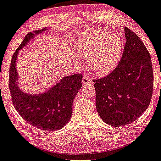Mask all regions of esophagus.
Instances as JSON below:
<instances>
[{"label":"esophagus","mask_w":161,"mask_h":161,"mask_svg":"<svg viewBox=\"0 0 161 161\" xmlns=\"http://www.w3.org/2000/svg\"><path fill=\"white\" fill-rule=\"evenodd\" d=\"M90 78L88 76H85L83 77V79H82V84L83 85H87L88 83H90Z\"/></svg>","instance_id":"obj_1"}]
</instances>
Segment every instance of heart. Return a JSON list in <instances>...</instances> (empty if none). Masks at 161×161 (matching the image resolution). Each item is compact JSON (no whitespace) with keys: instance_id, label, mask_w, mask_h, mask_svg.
Listing matches in <instances>:
<instances>
[{"instance_id":"b5f03b06","label":"heart","mask_w":161,"mask_h":161,"mask_svg":"<svg viewBox=\"0 0 161 161\" xmlns=\"http://www.w3.org/2000/svg\"><path fill=\"white\" fill-rule=\"evenodd\" d=\"M74 51L78 58H88L89 67L95 74L103 76L119 64L123 42L114 32L90 30L83 32L77 38Z\"/></svg>"}]
</instances>
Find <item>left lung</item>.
Here are the masks:
<instances>
[{"label":"left lung","instance_id":"8db88e82","mask_svg":"<svg viewBox=\"0 0 161 161\" xmlns=\"http://www.w3.org/2000/svg\"><path fill=\"white\" fill-rule=\"evenodd\" d=\"M126 44L119 63L107 76L94 80L96 108L104 122L122 126L138 119L153 93L152 60L135 32L124 28Z\"/></svg>","mask_w":161,"mask_h":161}]
</instances>
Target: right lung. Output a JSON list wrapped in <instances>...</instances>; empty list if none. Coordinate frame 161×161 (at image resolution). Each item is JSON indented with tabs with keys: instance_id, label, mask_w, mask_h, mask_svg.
Instances as JSON below:
<instances>
[{
	"instance_id": "obj_1",
	"label": "right lung",
	"mask_w": 161,
	"mask_h": 161,
	"mask_svg": "<svg viewBox=\"0 0 161 161\" xmlns=\"http://www.w3.org/2000/svg\"><path fill=\"white\" fill-rule=\"evenodd\" d=\"M47 30L46 28L29 32L16 49L9 68V87L14 106L23 119L42 130L55 131L69 122L73 101L82 87V74L63 77L47 91L32 94L24 92L19 87V76L16 65L19 51L35 35Z\"/></svg>"
}]
</instances>
